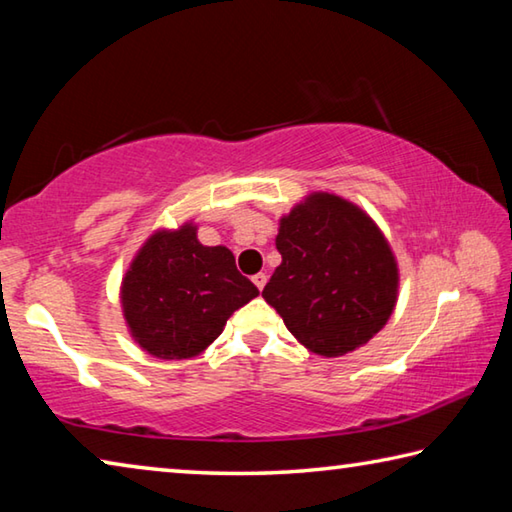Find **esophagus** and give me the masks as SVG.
Instances as JSON below:
<instances>
[{
  "label": "esophagus",
  "mask_w": 512,
  "mask_h": 512,
  "mask_svg": "<svg viewBox=\"0 0 512 512\" xmlns=\"http://www.w3.org/2000/svg\"><path fill=\"white\" fill-rule=\"evenodd\" d=\"M253 282H255V287L262 291L266 287V282H268V275L266 273H257V275H253Z\"/></svg>",
  "instance_id": "esophagus-1"
}]
</instances>
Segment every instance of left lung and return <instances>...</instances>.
Segmentation results:
<instances>
[{
  "mask_svg": "<svg viewBox=\"0 0 512 512\" xmlns=\"http://www.w3.org/2000/svg\"><path fill=\"white\" fill-rule=\"evenodd\" d=\"M282 264L262 291L311 352L341 357L368 343L397 300V264L384 235L334 194H314L280 221Z\"/></svg>",
  "mask_w": 512,
  "mask_h": 512,
  "instance_id": "1",
  "label": "left lung"
}]
</instances>
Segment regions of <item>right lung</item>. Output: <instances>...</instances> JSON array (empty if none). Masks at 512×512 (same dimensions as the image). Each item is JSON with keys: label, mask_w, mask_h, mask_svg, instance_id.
Listing matches in <instances>:
<instances>
[{"label": "right lung", "mask_w": 512, "mask_h": 512, "mask_svg": "<svg viewBox=\"0 0 512 512\" xmlns=\"http://www.w3.org/2000/svg\"><path fill=\"white\" fill-rule=\"evenodd\" d=\"M259 296L225 246H203L192 223L158 232L142 246L121 284L135 341L160 359L201 354L232 311Z\"/></svg>", "instance_id": "obj_1"}]
</instances>
